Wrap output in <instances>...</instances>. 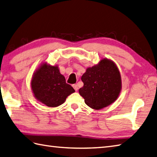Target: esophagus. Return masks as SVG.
I'll return each mask as SVG.
<instances>
[{"mask_svg": "<svg viewBox=\"0 0 157 157\" xmlns=\"http://www.w3.org/2000/svg\"><path fill=\"white\" fill-rule=\"evenodd\" d=\"M72 87L74 88V89L76 90V91H77L78 90V86H77V85H76V84H75V85H72Z\"/></svg>", "mask_w": 157, "mask_h": 157, "instance_id": "1", "label": "esophagus"}]
</instances>
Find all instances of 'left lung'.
<instances>
[{"label": "left lung", "mask_w": 157, "mask_h": 157, "mask_svg": "<svg viewBox=\"0 0 157 157\" xmlns=\"http://www.w3.org/2000/svg\"><path fill=\"white\" fill-rule=\"evenodd\" d=\"M84 85L78 92L85 103L94 109H101L116 101L121 90V78L113 61L103 58L86 68L81 77Z\"/></svg>", "instance_id": "obj_1"}]
</instances>
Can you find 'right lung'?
I'll list each match as a JSON object with an SVG mask.
<instances>
[{"label":"right lung","instance_id":"add662e5","mask_svg":"<svg viewBox=\"0 0 157 157\" xmlns=\"http://www.w3.org/2000/svg\"><path fill=\"white\" fill-rule=\"evenodd\" d=\"M33 96L38 101L50 107H56L65 102L67 97L75 92L66 82L58 65L44 62L33 72L31 81Z\"/></svg>","mask_w":157,"mask_h":157}]
</instances>
